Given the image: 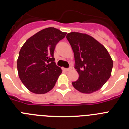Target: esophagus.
Wrapping results in <instances>:
<instances>
[{
  "instance_id": "1",
  "label": "esophagus",
  "mask_w": 129,
  "mask_h": 129,
  "mask_svg": "<svg viewBox=\"0 0 129 129\" xmlns=\"http://www.w3.org/2000/svg\"><path fill=\"white\" fill-rule=\"evenodd\" d=\"M70 70H71V68H64V70H65V71H67V72L70 71Z\"/></svg>"
}]
</instances>
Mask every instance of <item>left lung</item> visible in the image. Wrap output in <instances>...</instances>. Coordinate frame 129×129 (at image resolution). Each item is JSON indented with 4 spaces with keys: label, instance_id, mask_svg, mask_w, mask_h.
I'll use <instances>...</instances> for the list:
<instances>
[{
    "label": "left lung",
    "instance_id": "left-lung-1",
    "mask_svg": "<svg viewBox=\"0 0 129 129\" xmlns=\"http://www.w3.org/2000/svg\"><path fill=\"white\" fill-rule=\"evenodd\" d=\"M75 58L79 79L73 86L82 93L100 90L111 76L113 61L103 45L90 35L78 32L67 34Z\"/></svg>",
    "mask_w": 129,
    "mask_h": 129
}]
</instances>
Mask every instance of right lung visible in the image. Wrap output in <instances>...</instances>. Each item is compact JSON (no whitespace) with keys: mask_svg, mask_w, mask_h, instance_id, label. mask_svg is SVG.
<instances>
[{"mask_svg":"<svg viewBox=\"0 0 129 129\" xmlns=\"http://www.w3.org/2000/svg\"><path fill=\"white\" fill-rule=\"evenodd\" d=\"M66 34L55 28H45L28 39L22 46L17 70L19 78L30 92L45 94L54 87L62 70L55 62L53 52Z\"/></svg>","mask_w":129,"mask_h":129,"instance_id":"1","label":"right lung"}]
</instances>
